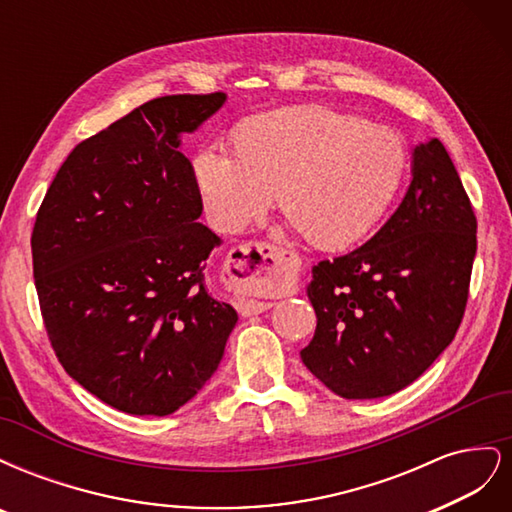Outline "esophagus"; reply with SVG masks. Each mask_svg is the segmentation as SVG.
I'll list each match as a JSON object with an SVG mask.
<instances>
[{
    "mask_svg": "<svg viewBox=\"0 0 512 512\" xmlns=\"http://www.w3.org/2000/svg\"><path fill=\"white\" fill-rule=\"evenodd\" d=\"M290 273V262L284 252L265 241L237 245L226 260V282L237 292L235 307L241 316L267 312L269 301H258L252 294L282 282Z\"/></svg>",
    "mask_w": 512,
    "mask_h": 512,
    "instance_id": "obj_1",
    "label": "esophagus"
}]
</instances>
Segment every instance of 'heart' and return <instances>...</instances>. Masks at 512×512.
I'll return each mask as SVG.
<instances>
[{
  "mask_svg": "<svg viewBox=\"0 0 512 512\" xmlns=\"http://www.w3.org/2000/svg\"><path fill=\"white\" fill-rule=\"evenodd\" d=\"M232 153L205 147L194 181L211 224L239 232L280 198L301 239L342 250L363 239L397 198L408 173L404 136L322 104L290 106L241 121Z\"/></svg>",
  "mask_w": 512,
  "mask_h": 512,
  "instance_id": "heart-1",
  "label": "heart"
}]
</instances>
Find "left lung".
Listing matches in <instances>:
<instances>
[{"mask_svg":"<svg viewBox=\"0 0 512 512\" xmlns=\"http://www.w3.org/2000/svg\"><path fill=\"white\" fill-rule=\"evenodd\" d=\"M476 215L438 138L414 147L412 181L374 237L320 260L307 297L318 318L301 350L344 399L393 395L453 342L470 294Z\"/></svg>","mask_w":512,"mask_h":512,"instance_id":"obj_1","label":"left lung"}]
</instances>
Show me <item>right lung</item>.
I'll return each instance as SVG.
<instances>
[{"label": "right lung", "mask_w": 512, "mask_h": 512, "mask_svg": "<svg viewBox=\"0 0 512 512\" xmlns=\"http://www.w3.org/2000/svg\"><path fill=\"white\" fill-rule=\"evenodd\" d=\"M226 94L153 98L72 149L32 232L46 335L68 374L128 414L166 416L215 374L237 312L205 286L220 239L179 136Z\"/></svg>", "instance_id": "add662e5"}]
</instances>
